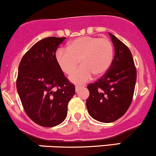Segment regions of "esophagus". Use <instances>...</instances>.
I'll list each match as a JSON object with an SVG mask.
<instances>
[{
    "instance_id": "1",
    "label": "esophagus",
    "mask_w": 156,
    "mask_h": 156,
    "mask_svg": "<svg viewBox=\"0 0 156 156\" xmlns=\"http://www.w3.org/2000/svg\"><path fill=\"white\" fill-rule=\"evenodd\" d=\"M80 85H76V87H75V90H76V92H77L79 90H80Z\"/></svg>"
}]
</instances>
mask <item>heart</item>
Segmentation results:
<instances>
[{"instance_id":"obj_1","label":"heart","mask_w":156,"mask_h":156,"mask_svg":"<svg viewBox=\"0 0 156 156\" xmlns=\"http://www.w3.org/2000/svg\"><path fill=\"white\" fill-rule=\"evenodd\" d=\"M114 48L107 38L81 36L69 43L67 48H59L56 59L62 71L71 74L80 62L81 66L70 76V80L77 85L89 81L93 76H101L112 65Z\"/></svg>"}]
</instances>
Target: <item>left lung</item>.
<instances>
[{
  "instance_id": "obj_1",
  "label": "left lung",
  "mask_w": 156,
  "mask_h": 156,
  "mask_svg": "<svg viewBox=\"0 0 156 156\" xmlns=\"http://www.w3.org/2000/svg\"><path fill=\"white\" fill-rule=\"evenodd\" d=\"M115 47L112 65L98 81L88 85L86 100L88 114L103 123H112L121 118L131 105L137 71L131 51L109 33Z\"/></svg>"
}]
</instances>
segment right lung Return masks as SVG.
Wrapping results in <instances>:
<instances>
[{"mask_svg": "<svg viewBox=\"0 0 156 156\" xmlns=\"http://www.w3.org/2000/svg\"><path fill=\"white\" fill-rule=\"evenodd\" d=\"M65 37L40 40L24 55L18 67L16 88L27 116L38 125L53 127L62 123L75 86L65 77L56 51Z\"/></svg>", "mask_w": 156, "mask_h": 156, "instance_id": "obj_1", "label": "right lung"}]
</instances>
